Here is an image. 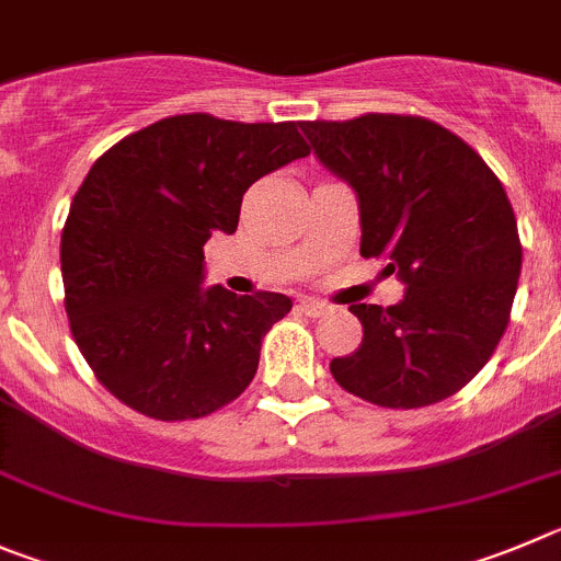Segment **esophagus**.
Wrapping results in <instances>:
<instances>
[{
  "mask_svg": "<svg viewBox=\"0 0 561 561\" xmlns=\"http://www.w3.org/2000/svg\"><path fill=\"white\" fill-rule=\"evenodd\" d=\"M300 308L306 311L308 317H322V314H328V311H331V306H328V302L314 300V297H302Z\"/></svg>",
  "mask_w": 561,
  "mask_h": 561,
  "instance_id": "esophagus-1",
  "label": "esophagus"
}]
</instances>
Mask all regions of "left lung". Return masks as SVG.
Listing matches in <instances>:
<instances>
[{
	"label": "left lung",
	"mask_w": 561,
	"mask_h": 561,
	"mask_svg": "<svg viewBox=\"0 0 561 561\" xmlns=\"http://www.w3.org/2000/svg\"><path fill=\"white\" fill-rule=\"evenodd\" d=\"M317 161L358 199L362 255L405 286L394 306H351L358 351L333 358L347 392L387 409L439 403L490 362L508 325L523 247L484 158L420 116L302 122Z\"/></svg>",
	"instance_id": "left-lung-1"
}]
</instances>
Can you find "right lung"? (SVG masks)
<instances>
[{
    "label": "right lung",
    "instance_id": "obj_1",
    "mask_svg": "<svg viewBox=\"0 0 561 561\" xmlns=\"http://www.w3.org/2000/svg\"><path fill=\"white\" fill-rule=\"evenodd\" d=\"M308 144L295 122L169 116L113 144L60 236L71 333L102 387L156 420H197L239 398L291 300L205 289V241L236 233L241 197Z\"/></svg>",
    "mask_w": 561,
    "mask_h": 561
}]
</instances>
